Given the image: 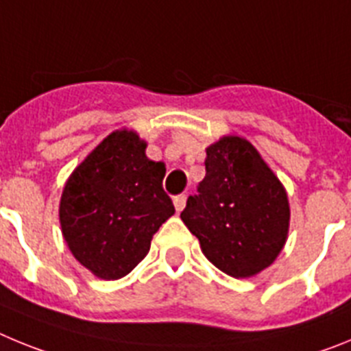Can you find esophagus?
Here are the masks:
<instances>
[{
	"mask_svg": "<svg viewBox=\"0 0 351 351\" xmlns=\"http://www.w3.org/2000/svg\"><path fill=\"white\" fill-rule=\"evenodd\" d=\"M186 206V195H178V197H173V207L178 213H181Z\"/></svg>",
	"mask_w": 351,
	"mask_h": 351,
	"instance_id": "obj_1",
	"label": "esophagus"
}]
</instances>
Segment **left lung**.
I'll return each mask as SVG.
<instances>
[{
  "label": "left lung",
  "mask_w": 351,
  "mask_h": 351,
  "mask_svg": "<svg viewBox=\"0 0 351 351\" xmlns=\"http://www.w3.org/2000/svg\"><path fill=\"white\" fill-rule=\"evenodd\" d=\"M206 153V178L181 219L219 271L251 278L267 269L287 243V191L246 138L228 135Z\"/></svg>",
  "instance_id": "1"
}]
</instances>
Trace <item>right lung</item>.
I'll return each instance as SVG.
<instances>
[{
  "instance_id": "right-lung-1",
  "label": "right lung",
  "mask_w": 351,
  "mask_h": 351,
  "mask_svg": "<svg viewBox=\"0 0 351 351\" xmlns=\"http://www.w3.org/2000/svg\"><path fill=\"white\" fill-rule=\"evenodd\" d=\"M145 147L132 130L112 132L71 172L61 195L64 241L101 280H119L137 267L176 213L161 186L165 163L149 160Z\"/></svg>"
}]
</instances>
